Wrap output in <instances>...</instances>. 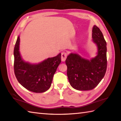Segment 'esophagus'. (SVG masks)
Returning <instances> with one entry per match:
<instances>
[{"label": "esophagus", "mask_w": 121, "mask_h": 121, "mask_svg": "<svg viewBox=\"0 0 121 121\" xmlns=\"http://www.w3.org/2000/svg\"><path fill=\"white\" fill-rule=\"evenodd\" d=\"M66 53L65 52H63L61 53V60L63 62L64 61H65L66 60Z\"/></svg>", "instance_id": "obj_1"}]
</instances>
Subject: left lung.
I'll list each match as a JSON object with an SVG mask.
<instances>
[{"mask_svg": "<svg viewBox=\"0 0 121 121\" xmlns=\"http://www.w3.org/2000/svg\"><path fill=\"white\" fill-rule=\"evenodd\" d=\"M92 32V41L97 46V55L89 60L78 54L71 53L65 60L69 83L73 88L78 91L94 89L101 82L106 72V42L96 25H94Z\"/></svg>", "mask_w": 121, "mask_h": 121, "instance_id": "8db88e82", "label": "left lung"}]
</instances>
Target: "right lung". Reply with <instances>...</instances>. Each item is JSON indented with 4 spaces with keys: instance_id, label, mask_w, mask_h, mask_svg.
Returning a JSON list of instances; mask_svg holds the SVG:
<instances>
[{
    "instance_id": "1",
    "label": "right lung",
    "mask_w": 121,
    "mask_h": 121,
    "mask_svg": "<svg viewBox=\"0 0 121 121\" xmlns=\"http://www.w3.org/2000/svg\"><path fill=\"white\" fill-rule=\"evenodd\" d=\"M20 36L14 48V71L19 83L29 91L41 93L49 89L58 65L61 63V53L49 58L38 64H30L23 60L19 51Z\"/></svg>"
}]
</instances>
